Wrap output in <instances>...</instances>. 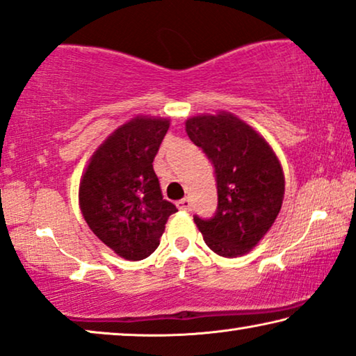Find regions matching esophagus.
Here are the masks:
<instances>
[{
  "label": "esophagus",
  "instance_id": "esophagus-1",
  "mask_svg": "<svg viewBox=\"0 0 356 356\" xmlns=\"http://www.w3.org/2000/svg\"><path fill=\"white\" fill-rule=\"evenodd\" d=\"M176 207L180 209V211H190V209H192V203H190L188 198H182L176 203Z\"/></svg>",
  "mask_w": 356,
  "mask_h": 356
}]
</instances>
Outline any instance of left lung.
I'll return each instance as SVG.
<instances>
[{"mask_svg":"<svg viewBox=\"0 0 356 356\" xmlns=\"http://www.w3.org/2000/svg\"><path fill=\"white\" fill-rule=\"evenodd\" d=\"M185 132L211 159L218 182L216 214L193 221L219 257H243L282 208L285 179L277 154L261 134L227 111L188 118Z\"/></svg>","mask_w":356,"mask_h":356,"instance_id":"1","label":"left lung"}]
</instances>
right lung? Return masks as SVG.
Here are the masks:
<instances>
[{"label":"right lung","mask_w":356,"mask_h":356,"mask_svg":"<svg viewBox=\"0 0 356 356\" xmlns=\"http://www.w3.org/2000/svg\"><path fill=\"white\" fill-rule=\"evenodd\" d=\"M168 118L135 116L92 154L79 185V207L92 232L118 257L148 258L171 214L153 159L169 129Z\"/></svg>","instance_id":"add662e5"}]
</instances>
